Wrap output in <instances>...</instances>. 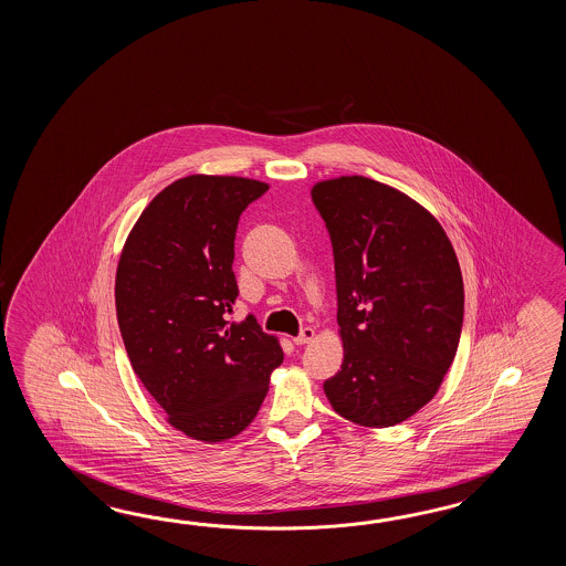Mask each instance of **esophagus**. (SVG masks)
Here are the masks:
<instances>
[{
	"label": "esophagus",
	"instance_id": "34e87169",
	"mask_svg": "<svg viewBox=\"0 0 566 566\" xmlns=\"http://www.w3.org/2000/svg\"><path fill=\"white\" fill-rule=\"evenodd\" d=\"M313 337H315V329H313V327H303L300 332V336L293 337V342H295L297 346H303V344H310Z\"/></svg>",
	"mask_w": 566,
	"mask_h": 566
}]
</instances>
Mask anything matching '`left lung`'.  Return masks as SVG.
<instances>
[{
    "label": "left lung",
    "mask_w": 566,
    "mask_h": 566,
    "mask_svg": "<svg viewBox=\"0 0 566 566\" xmlns=\"http://www.w3.org/2000/svg\"><path fill=\"white\" fill-rule=\"evenodd\" d=\"M313 205L334 247L342 370L324 382L361 427L407 421L437 395L458 352L463 279L437 218L380 181H317Z\"/></svg>",
    "instance_id": "left-lung-1"
}]
</instances>
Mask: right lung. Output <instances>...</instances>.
Returning <instances> with one entry per match:
<instances>
[{
  "instance_id": "obj_1",
  "label": "right lung",
  "mask_w": 566,
  "mask_h": 566,
  "mask_svg": "<svg viewBox=\"0 0 566 566\" xmlns=\"http://www.w3.org/2000/svg\"><path fill=\"white\" fill-rule=\"evenodd\" d=\"M265 181L193 174L164 188L120 251L115 305L133 370L168 422L205 443L253 422L283 349L253 315L227 322L242 210Z\"/></svg>"
}]
</instances>
